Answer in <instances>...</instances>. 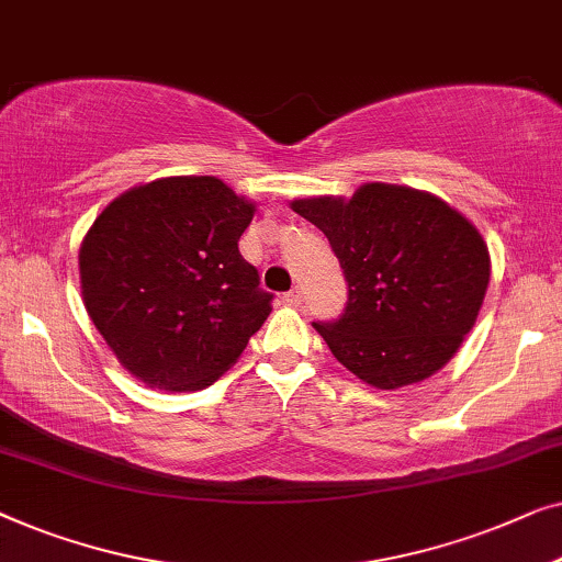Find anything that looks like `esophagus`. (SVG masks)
Wrapping results in <instances>:
<instances>
[{"instance_id":"esophagus-1","label":"esophagus","mask_w":562,"mask_h":562,"mask_svg":"<svg viewBox=\"0 0 562 562\" xmlns=\"http://www.w3.org/2000/svg\"><path fill=\"white\" fill-rule=\"evenodd\" d=\"M282 303L284 305H300V303H303V292H300V288H292L290 292H284V295H282Z\"/></svg>"}]
</instances>
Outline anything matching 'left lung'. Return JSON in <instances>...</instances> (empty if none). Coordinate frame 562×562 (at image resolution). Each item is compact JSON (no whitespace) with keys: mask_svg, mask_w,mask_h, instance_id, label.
<instances>
[{"mask_svg":"<svg viewBox=\"0 0 562 562\" xmlns=\"http://www.w3.org/2000/svg\"><path fill=\"white\" fill-rule=\"evenodd\" d=\"M326 234L349 282L336 321L313 323L334 357L379 390L446 367L476 323L492 259L476 226L438 195L367 183L346 199L292 201Z\"/></svg>","mask_w":562,"mask_h":562,"instance_id":"left-lung-1","label":"left lung"}]
</instances>
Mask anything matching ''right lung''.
<instances>
[{
  "label": "right lung",
  "mask_w": 562,
  "mask_h": 562,
  "mask_svg": "<svg viewBox=\"0 0 562 562\" xmlns=\"http://www.w3.org/2000/svg\"><path fill=\"white\" fill-rule=\"evenodd\" d=\"M255 203L211 176L160 178L99 213L78 251L83 305L122 367L195 392L236 363L272 311L239 251Z\"/></svg>",
  "instance_id": "right-lung-1"
}]
</instances>
